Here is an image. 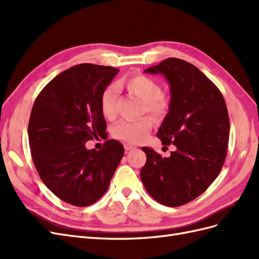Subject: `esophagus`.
<instances>
[{
    "label": "esophagus",
    "instance_id": "esophagus-1",
    "mask_svg": "<svg viewBox=\"0 0 259 259\" xmlns=\"http://www.w3.org/2000/svg\"><path fill=\"white\" fill-rule=\"evenodd\" d=\"M124 148H125V150H126V151H131V150H134V149H136V147H135V146L130 145V144L124 145Z\"/></svg>",
    "mask_w": 259,
    "mask_h": 259
}]
</instances>
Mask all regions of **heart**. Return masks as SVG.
<instances>
[{"label":"heart","mask_w":259,"mask_h":259,"mask_svg":"<svg viewBox=\"0 0 259 259\" xmlns=\"http://www.w3.org/2000/svg\"><path fill=\"white\" fill-rule=\"evenodd\" d=\"M120 85L131 94L144 101V112L150 113L154 117H162L166 114L169 108V99L162 94L161 85L147 75H133L125 77ZM119 90L116 85L110 84L101 93L100 110L107 119H113L116 113V100ZM152 127V121L149 117L139 120H122L115 124L112 134L115 138L130 144L143 142Z\"/></svg>","instance_id":"obj_1"}]
</instances>
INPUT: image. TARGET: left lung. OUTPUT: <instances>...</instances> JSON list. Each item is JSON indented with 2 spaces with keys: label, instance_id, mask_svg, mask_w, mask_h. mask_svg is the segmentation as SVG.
I'll use <instances>...</instances> for the list:
<instances>
[{
  "label": "left lung",
  "instance_id": "8db88e82",
  "mask_svg": "<svg viewBox=\"0 0 259 259\" xmlns=\"http://www.w3.org/2000/svg\"><path fill=\"white\" fill-rule=\"evenodd\" d=\"M145 72L163 74L168 82V112L156 136L176 149L162 158L144 147L140 178L156 202L180 206L198 198L221 173L229 142L228 110L221 91L190 62L167 58Z\"/></svg>",
  "mask_w": 259,
  "mask_h": 259
}]
</instances>
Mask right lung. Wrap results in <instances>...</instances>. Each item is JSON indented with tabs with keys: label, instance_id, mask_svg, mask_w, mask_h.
Segmentation results:
<instances>
[{
	"label": "right lung",
	"instance_id": "add662e5",
	"mask_svg": "<svg viewBox=\"0 0 259 259\" xmlns=\"http://www.w3.org/2000/svg\"><path fill=\"white\" fill-rule=\"evenodd\" d=\"M119 69L81 64L67 69L38 94L31 111V155L42 182L64 202L89 206L108 190L124 154L109 139L97 151L85 143L106 132L100 96Z\"/></svg>",
	"mask_w": 259,
	"mask_h": 259
}]
</instances>
